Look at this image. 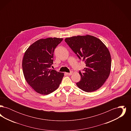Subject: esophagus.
Here are the masks:
<instances>
[{
	"label": "esophagus",
	"mask_w": 131,
	"mask_h": 131,
	"mask_svg": "<svg viewBox=\"0 0 131 131\" xmlns=\"http://www.w3.org/2000/svg\"><path fill=\"white\" fill-rule=\"evenodd\" d=\"M73 73L72 72H71V73H66V74L67 75H72Z\"/></svg>",
	"instance_id": "obj_1"
}]
</instances>
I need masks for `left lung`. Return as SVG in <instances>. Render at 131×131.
Listing matches in <instances>:
<instances>
[{
    "label": "left lung",
    "instance_id": "8db88e82",
    "mask_svg": "<svg viewBox=\"0 0 131 131\" xmlns=\"http://www.w3.org/2000/svg\"><path fill=\"white\" fill-rule=\"evenodd\" d=\"M65 41L86 64L83 72H79L81 79L76 83L78 87L86 92L99 89L111 71V56L106 45L99 39L90 35L66 38Z\"/></svg>",
    "mask_w": 131,
    "mask_h": 131
}]
</instances>
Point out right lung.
I'll use <instances>...</instances> for the list:
<instances>
[{
    "label": "right lung",
    "mask_w": 131,
    "mask_h": 131,
    "mask_svg": "<svg viewBox=\"0 0 131 131\" xmlns=\"http://www.w3.org/2000/svg\"><path fill=\"white\" fill-rule=\"evenodd\" d=\"M63 38L39 39L25 52L22 62L23 73L27 83L38 93L48 95L56 90L64 73L50 69L54 49Z\"/></svg>",
    "instance_id": "obj_1"
}]
</instances>
